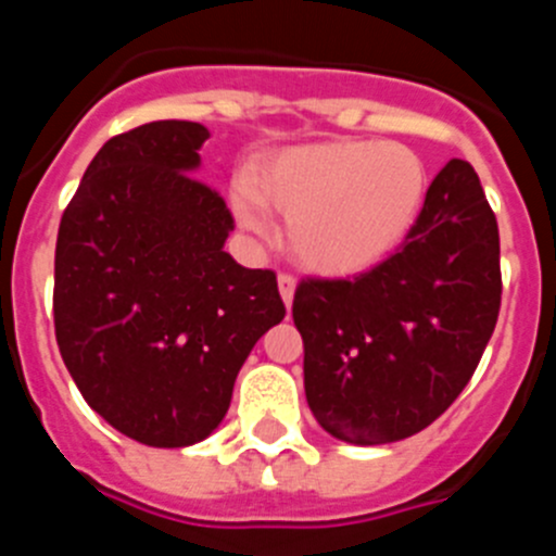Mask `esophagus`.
<instances>
[{"mask_svg":"<svg viewBox=\"0 0 556 556\" xmlns=\"http://www.w3.org/2000/svg\"><path fill=\"white\" fill-rule=\"evenodd\" d=\"M294 287H298V281H294L292 275H289V273L278 275V292H281V298H283V303H287V308L292 306V301H294Z\"/></svg>","mask_w":556,"mask_h":556,"instance_id":"34e87169","label":"esophagus"}]
</instances>
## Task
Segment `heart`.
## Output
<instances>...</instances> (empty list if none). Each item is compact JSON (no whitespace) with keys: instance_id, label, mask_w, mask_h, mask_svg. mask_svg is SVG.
I'll list each match as a JSON object with an SVG mask.
<instances>
[{"instance_id":"1","label":"heart","mask_w":556,"mask_h":556,"mask_svg":"<svg viewBox=\"0 0 556 556\" xmlns=\"http://www.w3.org/2000/svg\"><path fill=\"white\" fill-rule=\"evenodd\" d=\"M426 198V166L404 144L320 141L278 152L255 175L253 194H233L244 228L264 230L262 203L289 219L301 267L351 278L378 267L415 225Z\"/></svg>"}]
</instances>
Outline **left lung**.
Instances as JSON below:
<instances>
[{"label":"left lung","mask_w":556,"mask_h":556,"mask_svg":"<svg viewBox=\"0 0 556 556\" xmlns=\"http://www.w3.org/2000/svg\"><path fill=\"white\" fill-rule=\"evenodd\" d=\"M498 223L468 161L431 180L420 217L387 262L294 292L308 409L331 437L384 445L456 401L501 308Z\"/></svg>","instance_id":"8db88e82"}]
</instances>
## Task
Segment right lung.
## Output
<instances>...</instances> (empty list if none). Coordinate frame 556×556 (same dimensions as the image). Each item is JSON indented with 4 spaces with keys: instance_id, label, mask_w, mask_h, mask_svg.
Wrapping results in <instances>:
<instances>
[{
    "instance_id": "right-lung-1",
    "label": "right lung",
    "mask_w": 556,
    "mask_h": 556,
    "mask_svg": "<svg viewBox=\"0 0 556 556\" xmlns=\"http://www.w3.org/2000/svg\"><path fill=\"white\" fill-rule=\"evenodd\" d=\"M208 130L164 119L102 144L55 248V337L86 404L152 445L223 424L253 345L283 320L273 269L225 253L233 217L194 178Z\"/></svg>"
}]
</instances>
